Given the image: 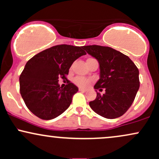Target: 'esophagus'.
<instances>
[{
    "mask_svg": "<svg viewBox=\"0 0 159 159\" xmlns=\"http://www.w3.org/2000/svg\"><path fill=\"white\" fill-rule=\"evenodd\" d=\"M78 90H79V91H81V92H86V91H87L86 89L81 88V87H79V89H78Z\"/></svg>",
    "mask_w": 159,
    "mask_h": 159,
    "instance_id": "34e87169",
    "label": "esophagus"
}]
</instances>
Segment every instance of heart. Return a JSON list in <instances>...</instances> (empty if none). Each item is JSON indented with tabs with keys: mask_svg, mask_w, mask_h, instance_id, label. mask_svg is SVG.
<instances>
[{
	"mask_svg": "<svg viewBox=\"0 0 159 159\" xmlns=\"http://www.w3.org/2000/svg\"><path fill=\"white\" fill-rule=\"evenodd\" d=\"M74 82L78 86H79V87H88L90 84V80L84 77H80V76H78V77L75 78Z\"/></svg>",
	"mask_w": 159,
	"mask_h": 159,
	"instance_id": "b5f03b06",
	"label": "heart"
}]
</instances>
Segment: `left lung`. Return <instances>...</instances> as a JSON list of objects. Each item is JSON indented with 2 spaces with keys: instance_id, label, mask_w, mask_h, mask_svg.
Returning a JSON list of instances; mask_svg holds the SVG:
<instances>
[{
  "instance_id": "1",
  "label": "left lung",
  "mask_w": 159,
  "mask_h": 159,
  "mask_svg": "<svg viewBox=\"0 0 159 159\" xmlns=\"http://www.w3.org/2000/svg\"><path fill=\"white\" fill-rule=\"evenodd\" d=\"M84 49L99 63L100 78L94 88L105 90L103 95L97 93L90 107L107 119L120 117L132 105L140 87L138 67L129 57L110 47L93 45Z\"/></svg>"
}]
</instances>
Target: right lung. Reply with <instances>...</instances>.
Wrapping results in <instances>:
<instances>
[{
  "mask_svg": "<svg viewBox=\"0 0 159 159\" xmlns=\"http://www.w3.org/2000/svg\"><path fill=\"white\" fill-rule=\"evenodd\" d=\"M85 54L83 46L57 45L27 62L19 77L20 93L33 114L48 120L68 108L78 88L67 80L66 75L73 62ZM59 78L67 80L63 89L58 84Z\"/></svg>",
  "mask_w": 159,
  "mask_h": 159,
  "instance_id": "add662e5",
  "label": "right lung"
}]
</instances>
